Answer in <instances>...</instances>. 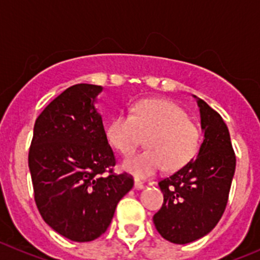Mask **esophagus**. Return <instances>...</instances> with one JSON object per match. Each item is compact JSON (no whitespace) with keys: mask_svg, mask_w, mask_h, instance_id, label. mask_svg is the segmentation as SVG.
Wrapping results in <instances>:
<instances>
[{"mask_svg":"<svg viewBox=\"0 0 260 260\" xmlns=\"http://www.w3.org/2000/svg\"><path fill=\"white\" fill-rule=\"evenodd\" d=\"M135 188L136 190H142V188H145V185L138 181V179H135Z\"/></svg>","mask_w":260,"mask_h":260,"instance_id":"34e87169","label":"esophagus"}]
</instances>
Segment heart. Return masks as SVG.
I'll return each mask as SVG.
<instances>
[{
  "label": "heart",
  "instance_id": "b5f03b06",
  "mask_svg": "<svg viewBox=\"0 0 260 260\" xmlns=\"http://www.w3.org/2000/svg\"><path fill=\"white\" fill-rule=\"evenodd\" d=\"M147 150L123 160L122 169L137 178L154 176L166 167L176 171L195 156L199 128L181 106L168 100H142L131 114H119L106 129L108 141L122 154H131L147 136Z\"/></svg>",
  "mask_w": 260,
  "mask_h": 260
}]
</instances>
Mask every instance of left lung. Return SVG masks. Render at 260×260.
<instances>
[{
	"mask_svg": "<svg viewBox=\"0 0 260 260\" xmlns=\"http://www.w3.org/2000/svg\"><path fill=\"white\" fill-rule=\"evenodd\" d=\"M193 97L200 110L204 141L198 156L159 182L164 204L152 218L157 232L178 245L196 241L217 225L236 168L231 137L222 116Z\"/></svg>",
	"mask_w": 260,
	"mask_h": 260,
	"instance_id": "1",
	"label": "left lung"
}]
</instances>
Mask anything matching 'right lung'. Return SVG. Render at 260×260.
<instances>
[{"mask_svg": "<svg viewBox=\"0 0 260 260\" xmlns=\"http://www.w3.org/2000/svg\"><path fill=\"white\" fill-rule=\"evenodd\" d=\"M103 89L87 83L65 89L36 120L29 150L38 210L53 231L75 242L100 237L133 187L127 174L103 176L115 166L96 109Z\"/></svg>", "mask_w": 260, "mask_h": 260, "instance_id": "right-lung-1", "label": "right lung"}]
</instances>
